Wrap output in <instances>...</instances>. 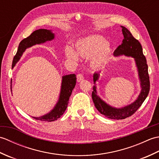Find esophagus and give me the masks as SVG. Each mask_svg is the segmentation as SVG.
Returning <instances> with one entry per match:
<instances>
[{
    "label": "esophagus",
    "mask_w": 159,
    "mask_h": 159,
    "mask_svg": "<svg viewBox=\"0 0 159 159\" xmlns=\"http://www.w3.org/2000/svg\"><path fill=\"white\" fill-rule=\"evenodd\" d=\"M83 79H84V76H83V74L79 73V74H77V81L78 82H80Z\"/></svg>",
    "instance_id": "34e87169"
}]
</instances>
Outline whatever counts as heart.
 Instances as JSON below:
<instances>
[{
    "instance_id": "b5f03b06",
    "label": "heart",
    "mask_w": 159,
    "mask_h": 159,
    "mask_svg": "<svg viewBox=\"0 0 159 159\" xmlns=\"http://www.w3.org/2000/svg\"><path fill=\"white\" fill-rule=\"evenodd\" d=\"M76 52L70 47H66L65 54L68 59L77 61L79 56L83 58H91V66L94 69L102 67L107 63L111 54V49L108 42L99 36H89L77 41Z\"/></svg>"
}]
</instances>
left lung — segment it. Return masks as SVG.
Returning <instances> with one entry per match:
<instances>
[{
	"label": "left lung",
	"mask_w": 159,
	"mask_h": 159,
	"mask_svg": "<svg viewBox=\"0 0 159 159\" xmlns=\"http://www.w3.org/2000/svg\"><path fill=\"white\" fill-rule=\"evenodd\" d=\"M124 35L122 43L117 47L113 52L115 56L125 55L132 57L134 59L138 70L141 92L137 99L134 102L122 108H115L103 101L97 95L96 87H93L92 100L96 108L99 112L105 117L113 120H123L131 116L136 112L146 100L150 92V77L148 74V67L146 57L143 53L142 46L140 42L134 38L131 33L123 26H121ZM100 77V72L93 74V83L96 84Z\"/></svg>",
	"instance_id": "left-lung-1"
}]
</instances>
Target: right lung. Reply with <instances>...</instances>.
<instances>
[{
  "label": "right lung",
  "instance_id": "obj_1",
  "mask_svg": "<svg viewBox=\"0 0 159 159\" xmlns=\"http://www.w3.org/2000/svg\"><path fill=\"white\" fill-rule=\"evenodd\" d=\"M55 38V34L51 31L47 29H38L33 32L28 38H25L20 42L18 46V51L13 57L12 62V68L16 66L20 60L25 50L35 44L44 43L47 41H51ZM76 76L74 74L66 75L62 77L61 88L59 100L53 109L44 116L41 117H33V118L40 121H53L57 120L65 112L70 97L72 94V90L76 85Z\"/></svg>",
  "mask_w": 159,
  "mask_h": 159
}]
</instances>
